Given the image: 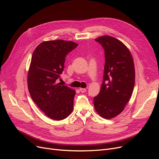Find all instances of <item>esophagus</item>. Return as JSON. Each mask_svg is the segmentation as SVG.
Instances as JSON below:
<instances>
[{
	"label": "esophagus",
	"mask_w": 159,
	"mask_h": 159,
	"mask_svg": "<svg viewBox=\"0 0 159 159\" xmlns=\"http://www.w3.org/2000/svg\"><path fill=\"white\" fill-rule=\"evenodd\" d=\"M79 90L80 91V92L82 93H84L86 92V88H80Z\"/></svg>",
	"instance_id": "1"
}]
</instances>
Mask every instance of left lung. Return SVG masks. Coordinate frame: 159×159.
<instances>
[{
    "instance_id": "left-lung-1",
    "label": "left lung",
    "mask_w": 159,
    "mask_h": 159,
    "mask_svg": "<svg viewBox=\"0 0 159 159\" xmlns=\"http://www.w3.org/2000/svg\"><path fill=\"white\" fill-rule=\"evenodd\" d=\"M105 51L103 80L94 107L101 117L111 119L124 110L134 86V61L128 48L114 37L102 36L95 39Z\"/></svg>"
}]
</instances>
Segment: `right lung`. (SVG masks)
<instances>
[{"mask_svg": "<svg viewBox=\"0 0 159 159\" xmlns=\"http://www.w3.org/2000/svg\"><path fill=\"white\" fill-rule=\"evenodd\" d=\"M77 46L71 41H47L32 54L27 78L30 95L41 111L54 120H62L73 111L75 91L57 84V80L62 73L67 54Z\"/></svg>", "mask_w": 159, "mask_h": 159, "instance_id": "1", "label": "right lung"}]
</instances>
